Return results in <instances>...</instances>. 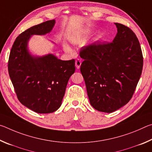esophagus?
Wrapping results in <instances>:
<instances>
[{"instance_id":"obj_1","label":"esophagus","mask_w":152,"mask_h":152,"mask_svg":"<svg viewBox=\"0 0 152 152\" xmlns=\"http://www.w3.org/2000/svg\"><path fill=\"white\" fill-rule=\"evenodd\" d=\"M81 61L80 60H79V59H78V60H76V61H75V65H76V67L77 69H79L80 68V66H81Z\"/></svg>"}]
</instances>
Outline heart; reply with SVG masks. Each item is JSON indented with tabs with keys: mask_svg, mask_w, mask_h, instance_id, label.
<instances>
[{
	"mask_svg": "<svg viewBox=\"0 0 152 152\" xmlns=\"http://www.w3.org/2000/svg\"><path fill=\"white\" fill-rule=\"evenodd\" d=\"M64 49L67 51H70V50H71L70 46L67 44V43H64Z\"/></svg>",
	"mask_w": 152,
	"mask_h": 152,
	"instance_id": "1",
	"label": "heart"
}]
</instances>
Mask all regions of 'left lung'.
I'll list each match as a JSON object with an SVG mask.
<instances>
[{
	"label": "left lung",
	"instance_id": "left-lung-1",
	"mask_svg": "<svg viewBox=\"0 0 152 152\" xmlns=\"http://www.w3.org/2000/svg\"><path fill=\"white\" fill-rule=\"evenodd\" d=\"M115 25L117 33L111 43L94 42L80 52L90 103L108 113L130 101L143 69L142 52L135 34L125 25Z\"/></svg>",
	"mask_w": 152,
	"mask_h": 152
}]
</instances>
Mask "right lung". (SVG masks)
<instances>
[{"label":"right lung","instance_id":"add662e5","mask_svg":"<svg viewBox=\"0 0 152 152\" xmlns=\"http://www.w3.org/2000/svg\"><path fill=\"white\" fill-rule=\"evenodd\" d=\"M55 20L35 25L20 34L10 53L8 70L20 103L40 114L60 107L67 84L75 72V60H61L52 53L33 55L28 47L33 35H45L54 27Z\"/></svg>","mask_w":152,"mask_h":152}]
</instances>
